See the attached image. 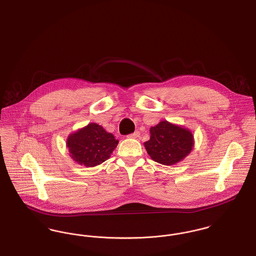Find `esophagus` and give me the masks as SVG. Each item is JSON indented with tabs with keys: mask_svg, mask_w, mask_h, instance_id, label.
<instances>
[{
	"mask_svg": "<svg viewBox=\"0 0 256 256\" xmlns=\"http://www.w3.org/2000/svg\"><path fill=\"white\" fill-rule=\"evenodd\" d=\"M139 136H140V132L136 130V132H134V134H128V138H132V139H136V138H138Z\"/></svg>",
	"mask_w": 256,
	"mask_h": 256,
	"instance_id": "esophagus-1",
	"label": "esophagus"
}]
</instances>
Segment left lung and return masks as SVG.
<instances>
[{"mask_svg":"<svg viewBox=\"0 0 256 256\" xmlns=\"http://www.w3.org/2000/svg\"><path fill=\"white\" fill-rule=\"evenodd\" d=\"M150 140L144 143L154 162L164 166H173L182 162L192 150V132L182 126L160 120L150 128Z\"/></svg>","mask_w":256,"mask_h":256,"instance_id":"1","label":"left lung"}]
</instances>
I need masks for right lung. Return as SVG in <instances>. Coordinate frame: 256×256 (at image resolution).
<instances>
[{
  "label": "right lung",
  "instance_id": "add662e5",
  "mask_svg": "<svg viewBox=\"0 0 256 256\" xmlns=\"http://www.w3.org/2000/svg\"><path fill=\"white\" fill-rule=\"evenodd\" d=\"M118 143L112 134L96 122L79 128L66 139L70 158L76 164L86 167H94L104 162Z\"/></svg>",
  "mask_w": 256,
  "mask_h": 256
}]
</instances>
